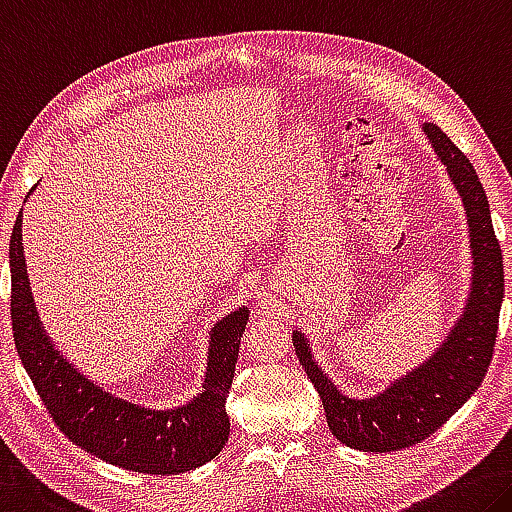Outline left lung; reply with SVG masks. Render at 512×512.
Wrapping results in <instances>:
<instances>
[{
    "mask_svg": "<svg viewBox=\"0 0 512 512\" xmlns=\"http://www.w3.org/2000/svg\"><path fill=\"white\" fill-rule=\"evenodd\" d=\"M437 161L458 191L465 207L472 253V282L465 307L444 342L383 392L360 399L346 394L316 362L310 339L294 328V348L307 378L321 396L330 433L351 449L387 453L431 437L458 412L488 373L499 310L504 300V257L494 237L488 196L474 166L440 127L421 123Z\"/></svg>",
    "mask_w": 512,
    "mask_h": 512,
    "instance_id": "8db88e82",
    "label": "left lung"
}]
</instances>
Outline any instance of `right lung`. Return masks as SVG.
<instances>
[{
    "label": "right lung",
    "instance_id": "right-lung-1",
    "mask_svg": "<svg viewBox=\"0 0 512 512\" xmlns=\"http://www.w3.org/2000/svg\"><path fill=\"white\" fill-rule=\"evenodd\" d=\"M8 264L15 348L54 424L68 440L129 472L161 476L191 472L221 453L230 437L225 403L253 298L218 319L209 330L207 371L200 394L175 408H152L97 385V380L79 371L50 339L29 287L22 212L8 243Z\"/></svg>",
    "mask_w": 512,
    "mask_h": 512
}]
</instances>
